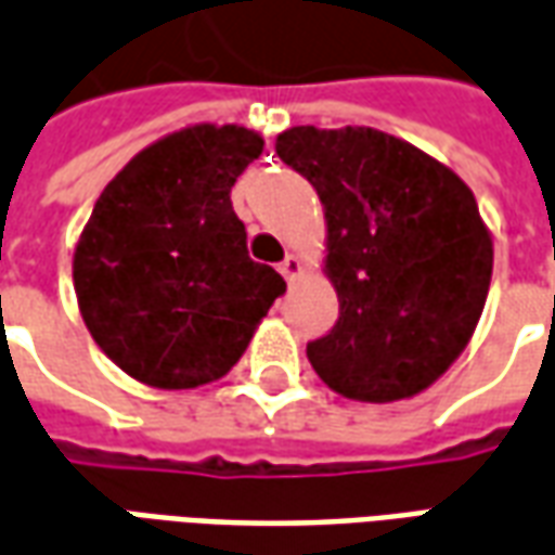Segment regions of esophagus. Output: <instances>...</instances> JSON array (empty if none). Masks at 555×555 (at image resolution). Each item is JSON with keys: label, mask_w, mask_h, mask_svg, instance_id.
Here are the masks:
<instances>
[{"label": "esophagus", "mask_w": 555, "mask_h": 555, "mask_svg": "<svg viewBox=\"0 0 555 555\" xmlns=\"http://www.w3.org/2000/svg\"><path fill=\"white\" fill-rule=\"evenodd\" d=\"M278 271L284 274V278H286V281H289V284H293V281H296L298 274H301V259H298L296 254H289V257H286L284 262L278 266Z\"/></svg>", "instance_id": "1"}]
</instances>
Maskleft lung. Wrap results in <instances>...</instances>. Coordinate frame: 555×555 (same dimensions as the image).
<instances>
[{"label": "left lung", "instance_id": "1", "mask_svg": "<svg viewBox=\"0 0 555 555\" xmlns=\"http://www.w3.org/2000/svg\"><path fill=\"white\" fill-rule=\"evenodd\" d=\"M278 158L322 199L340 301L308 359L337 395L391 403L451 367L485 310L493 242L473 191L406 140L373 128H289Z\"/></svg>", "mask_w": 555, "mask_h": 555}]
</instances>
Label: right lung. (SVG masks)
Returning <instances> with one entry per match:
<instances>
[{
    "label": "right lung",
    "mask_w": 555,
    "mask_h": 555,
    "mask_svg": "<svg viewBox=\"0 0 555 555\" xmlns=\"http://www.w3.org/2000/svg\"><path fill=\"white\" fill-rule=\"evenodd\" d=\"M259 155V133L194 125L143 149L98 196L74 250V289L95 344L133 379H221L286 293L278 271L247 257L230 199Z\"/></svg>",
    "instance_id": "right-lung-1"
}]
</instances>
